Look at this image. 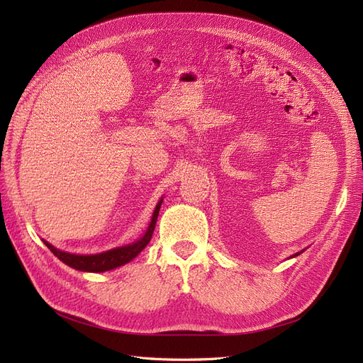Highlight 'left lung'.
Listing matches in <instances>:
<instances>
[{
	"label": "left lung",
	"mask_w": 363,
	"mask_h": 363,
	"mask_svg": "<svg viewBox=\"0 0 363 363\" xmlns=\"http://www.w3.org/2000/svg\"><path fill=\"white\" fill-rule=\"evenodd\" d=\"M300 252H301V251H300ZM300 252H296V255H294V256H298V255H300Z\"/></svg>",
	"instance_id": "left-lung-1"
}]
</instances>
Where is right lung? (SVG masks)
Here are the masks:
<instances>
[{
  "instance_id": "obj_1",
  "label": "right lung",
  "mask_w": 363,
  "mask_h": 363,
  "mask_svg": "<svg viewBox=\"0 0 363 363\" xmlns=\"http://www.w3.org/2000/svg\"><path fill=\"white\" fill-rule=\"evenodd\" d=\"M162 201L163 200H160L157 203L155 212H152L151 223L147 228L145 235L142 236L140 239H138L136 242H133V244L118 247V248L108 250V251H104V252H98V255H71V252L60 251L56 247H52L51 244L47 242V240H43V242H45V245L51 250L54 256L59 257L63 263H67L68 267H71L74 269L87 271V272L111 271L113 268L125 265V263H128L130 260H133L139 255V252L148 245V242L151 240V236H152V232H155Z\"/></svg>"
}]
</instances>
